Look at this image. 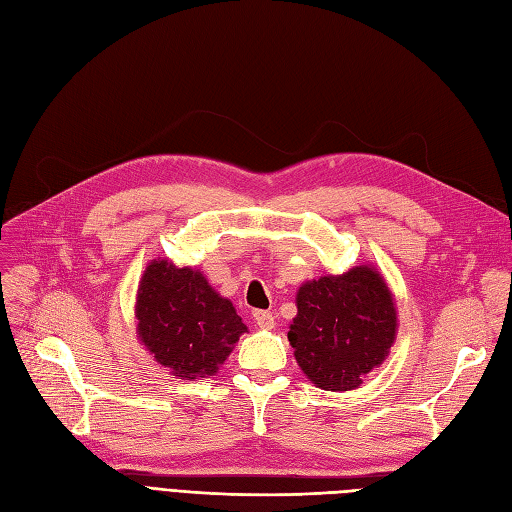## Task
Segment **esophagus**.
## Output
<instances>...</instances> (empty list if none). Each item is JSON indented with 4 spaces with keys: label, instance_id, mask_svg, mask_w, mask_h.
<instances>
[{
    "label": "esophagus",
    "instance_id": "obj_1",
    "mask_svg": "<svg viewBox=\"0 0 512 512\" xmlns=\"http://www.w3.org/2000/svg\"><path fill=\"white\" fill-rule=\"evenodd\" d=\"M254 323H256L260 329H273L275 319H273V314H271V312L256 310V312H254Z\"/></svg>",
    "mask_w": 512,
    "mask_h": 512
}]
</instances>
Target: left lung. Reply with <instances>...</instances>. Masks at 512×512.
Instances as JSON below:
<instances>
[{
  "instance_id": "left-lung-1",
  "label": "left lung",
  "mask_w": 512,
  "mask_h": 512,
  "mask_svg": "<svg viewBox=\"0 0 512 512\" xmlns=\"http://www.w3.org/2000/svg\"><path fill=\"white\" fill-rule=\"evenodd\" d=\"M295 303L288 340L301 372L316 388L355 390L388 359L398 314L392 290L375 265L303 282Z\"/></svg>"
}]
</instances>
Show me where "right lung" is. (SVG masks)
Segmentation results:
<instances>
[{
  "label": "right lung",
  "mask_w": 512,
  "mask_h": 512,
  "mask_svg": "<svg viewBox=\"0 0 512 512\" xmlns=\"http://www.w3.org/2000/svg\"><path fill=\"white\" fill-rule=\"evenodd\" d=\"M137 340L176 379L213 377L247 325L200 269L153 258L135 297Z\"/></svg>",
  "instance_id": "1"
}]
</instances>
